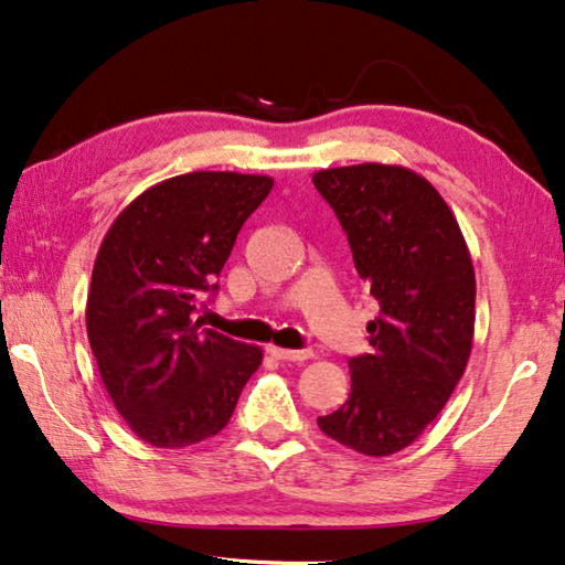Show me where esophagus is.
<instances>
[{"instance_id": "34e87169", "label": "esophagus", "mask_w": 565, "mask_h": 565, "mask_svg": "<svg viewBox=\"0 0 565 565\" xmlns=\"http://www.w3.org/2000/svg\"><path fill=\"white\" fill-rule=\"evenodd\" d=\"M266 352L276 356L279 362H303L309 360L311 352L309 349H299V352H294V349H281V347H266Z\"/></svg>"}]
</instances>
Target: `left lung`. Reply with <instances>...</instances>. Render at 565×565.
<instances>
[{"mask_svg":"<svg viewBox=\"0 0 565 565\" xmlns=\"http://www.w3.org/2000/svg\"><path fill=\"white\" fill-rule=\"evenodd\" d=\"M311 181L380 303L366 324L372 352L349 360L352 392L317 423L331 440L384 458L415 443L458 387L476 331V271L452 211L409 168H329Z\"/></svg>","mask_w":565,"mask_h":565,"instance_id":"8db88e82","label":"left lung"}]
</instances>
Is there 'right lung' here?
<instances>
[{
  "label": "right lung",
  "mask_w": 565,
  "mask_h": 565,
  "mask_svg": "<svg viewBox=\"0 0 565 565\" xmlns=\"http://www.w3.org/2000/svg\"><path fill=\"white\" fill-rule=\"evenodd\" d=\"M268 175L195 170L148 188L103 238L87 339L115 409L140 440L188 447L218 435L264 354L201 327L203 299Z\"/></svg>",
  "instance_id": "add662e5"
}]
</instances>
